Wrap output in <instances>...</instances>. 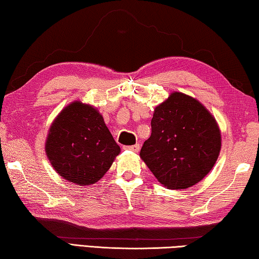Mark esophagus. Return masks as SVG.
Segmentation results:
<instances>
[{
    "label": "esophagus",
    "mask_w": 259,
    "mask_h": 259,
    "mask_svg": "<svg viewBox=\"0 0 259 259\" xmlns=\"http://www.w3.org/2000/svg\"><path fill=\"white\" fill-rule=\"evenodd\" d=\"M127 150H131L133 152H139L140 150V144H134V146H130V147H125Z\"/></svg>",
    "instance_id": "esophagus-1"
}]
</instances>
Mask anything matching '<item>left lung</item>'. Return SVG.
Wrapping results in <instances>:
<instances>
[{"label": "left lung", "mask_w": 259, "mask_h": 259, "mask_svg": "<svg viewBox=\"0 0 259 259\" xmlns=\"http://www.w3.org/2000/svg\"><path fill=\"white\" fill-rule=\"evenodd\" d=\"M222 147L215 117L190 95L170 93L155 108L151 135L140 152L158 182L167 189L193 187L212 169Z\"/></svg>", "instance_id": "1"}]
</instances>
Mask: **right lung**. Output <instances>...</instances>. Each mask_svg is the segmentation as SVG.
Listing matches in <instances>:
<instances>
[{
    "instance_id": "add662e5",
    "label": "right lung",
    "mask_w": 259,
    "mask_h": 259,
    "mask_svg": "<svg viewBox=\"0 0 259 259\" xmlns=\"http://www.w3.org/2000/svg\"><path fill=\"white\" fill-rule=\"evenodd\" d=\"M45 152L62 179L83 187L103 178L120 148L98 109L78 100L63 108L50 126Z\"/></svg>"
}]
</instances>
